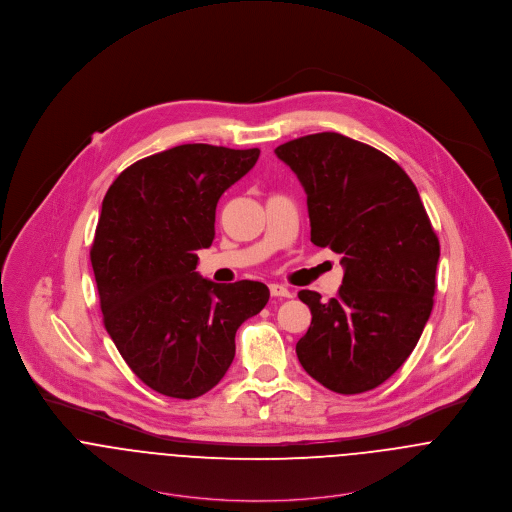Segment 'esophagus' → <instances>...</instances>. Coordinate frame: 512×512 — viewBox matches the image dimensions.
I'll use <instances>...</instances> for the list:
<instances>
[{"label":"esophagus","mask_w":512,"mask_h":512,"mask_svg":"<svg viewBox=\"0 0 512 512\" xmlns=\"http://www.w3.org/2000/svg\"><path fill=\"white\" fill-rule=\"evenodd\" d=\"M270 293H272V297H292V292L286 288V286H282V284H270Z\"/></svg>","instance_id":"obj_1"}]
</instances>
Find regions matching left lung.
Masks as SVG:
<instances>
[{
  "mask_svg": "<svg viewBox=\"0 0 512 512\" xmlns=\"http://www.w3.org/2000/svg\"><path fill=\"white\" fill-rule=\"evenodd\" d=\"M307 195L311 242L341 254L337 297L297 293L311 325L295 353L305 372L339 394L388 380L430 319L439 240L406 171L386 153L335 132L276 147Z\"/></svg>",
  "mask_w": 512,
  "mask_h": 512,
  "instance_id": "8db88e82",
  "label": "left lung"
}]
</instances>
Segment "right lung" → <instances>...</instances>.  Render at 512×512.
Segmentation results:
<instances>
[{
	"instance_id": "obj_1",
	"label": "right lung",
	"mask_w": 512,
	"mask_h": 512,
	"mask_svg": "<svg viewBox=\"0 0 512 512\" xmlns=\"http://www.w3.org/2000/svg\"><path fill=\"white\" fill-rule=\"evenodd\" d=\"M260 149L185 144L149 155L110 185L90 248L104 327L159 394L203 396L234 359L236 329L264 309L262 282L215 284L195 272L215 238L220 195Z\"/></svg>"
}]
</instances>
